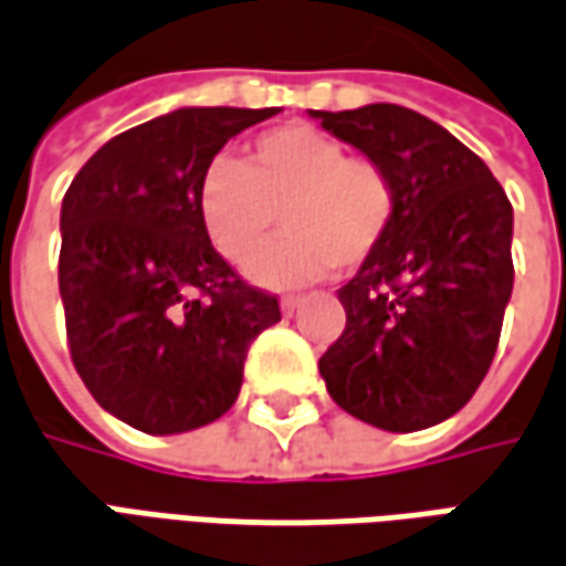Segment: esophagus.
<instances>
[{
    "label": "esophagus",
    "mask_w": 566,
    "mask_h": 566,
    "mask_svg": "<svg viewBox=\"0 0 566 566\" xmlns=\"http://www.w3.org/2000/svg\"><path fill=\"white\" fill-rule=\"evenodd\" d=\"M302 307V298L298 295H286L283 302H280V311H283V317H292L295 311Z\"/></svg>",
    "instance_id": "esophagus-1"
}]
</instances>
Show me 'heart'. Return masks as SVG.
Listing matches in <instances>:
<instances>
[{
	"label": "heart",
	"mask_w": 566,
	"mask_h": 566,
	"mask_svg": "<svg viewBox=\"0 0 566 566\" xmlns=\"http://www.w3.org/2000/svg\"><path fill=\"white\" fill-rule=\"evenodd\" d=\"M397 190L376 159L348 157L314 126L264 132L237 163H216L200 185V221L224 259L245 268L273 232L249 276L268 290L314 283L338 268H360L391 231Z\"/></svg>",
	"instance_id": "b5f03b06"
}]
</instances>
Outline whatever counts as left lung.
Returning <instances> with one entry per match:
<instances>
[{"label": "left lung", "instance_id": "1", "mask_svg": "<svg viewBox=\"0 0 566 566\" xmlns=\"http://www.w3.org/2000/svg\"><path fill=\"white\" fill-rule=\"evenodd\" d=\"M391 175V231L338 290L345 333L321 357L326 391L381 431H422L465 407L512 298L514 212L478 154L400 104L311 111Z\"/></svg>", "mask_w": 566, "mask_h": 566}]
</instances>
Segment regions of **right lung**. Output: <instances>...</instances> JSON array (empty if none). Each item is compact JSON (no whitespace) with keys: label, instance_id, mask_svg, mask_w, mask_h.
Instances as JSON below:
<instances>
[{"label":"right lung","instance_id":"add662e5","mask_svg":"<svg viewBox=\"0 0 566 566\" xmlns=\"http://www.w3.org/2000/svg\"><path fill=\"white\" fill-rule=\"evenodd\" d=\"M276 107H181L107 142L61 202L57 286L73 366L101 407L144 434L221 419L249 345L280 321L200 221L216 154Z\"/></svg>","mask_w":566,"mask_h":566}]
</instances>
